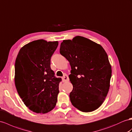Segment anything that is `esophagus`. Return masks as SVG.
Segmentation results:
<instances>
[{
    "mask_svg": "<svg viewBox=\"0 0 132 132\" xmlns=\"http://www.w3.org/2000/svg\"><path fill=\"white\" fill-rule=\"evenodd\" d=\"M62 81L63 82H67V81H69V76L67 75H65L63 77H62Z\"/></svg>",
    "mask_w": 132,
    "mask_h": 132,
    "instance_id": "1",
    "label": "esophagus"
}]
</instances>
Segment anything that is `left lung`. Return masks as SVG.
Segmentation results:
<instances>
[{
    "label": "left lung",
    "mask_w": 132,
    "mask_h": 132,
    "mask_svg": "<svg viewBox=\"0 0 132 132\" xmlns=\"http://www.w3.org/2000/svg\"><path fill=\"white\" fill-rule=\"evenodd\" d=\"M60 52L69 61V79L73 85L70 94L72 105L90 112L102 104L109 92L111 67L102 46L81 36L63 40Z\"/></svg>",
    "instance_id": "1"
}]
</instances>
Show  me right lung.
<instances>
[{"label":"right lung","instance_id":"right-lung-1","mask_svg":"<svg viewBox=\"0 0 132 132\" xmlns=\"http://www.w3.org/2000/svg\"><path fill=\"white\" fill-rule=\"evenodd\" d=\"M58 41L34 40L24 45L16 57L14 81L16 90L27 107L45 114L55 107L59 83L51 69V58Z\"/></svg>","mask_w":132,"mask_h":132}]
</instances>
